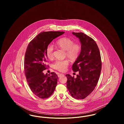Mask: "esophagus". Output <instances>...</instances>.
Wrapping results in <instances>:
<instances>
[{
  "label": "esophagus",
  "mask_w": 124,
  "mask_h": 124,
  "mask_svg": "<svg viewBox=\"0 0 124 124\" xmlns=\"http://www.w3.org/2000/svg\"><path fill=\"white\" fill-rule=\"evenodd\" d=\"M64 74H62V73H58V76L59 77H61V76H64Z\"/></svg>",
  "instance_id": "34e87169"
}]
</instances>
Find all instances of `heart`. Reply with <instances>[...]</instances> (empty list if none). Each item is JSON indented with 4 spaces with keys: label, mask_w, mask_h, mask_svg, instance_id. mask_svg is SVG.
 I'll list each match as a JSON object with an SVG mask.
<instances>
[{
    "label": "heart",
    "mask_w": 124,
    "mask_h": 124,
    "mask_svg": "<svg viewBox=\"0 0 124 124\" xmlns=\"http://www.w3.org/2000/svg\"><path fill=\"white\" fill-rule=\"evenodd\" d=\"M58 47L65 50V55L72 61H75L78 58L81 51V46L78 43H74L72 39L68 37H62L55 42ZM54 47L52 44L48 45L46 48V53L49 59L53 57ZM69 65L68 59L58 60L53 64V68L58 71L63 72L66 71Z\"/></svg>",
    "instance_id": "heart-1"
}]
</instances>
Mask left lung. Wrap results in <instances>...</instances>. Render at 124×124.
<instances>
[{
    "label": "left lung",
    "mask_w": 124,
    "mask_h": 124,
    "mask_svg": "<svg viewBox=\"0 0 124 124\" xmlns=\"http://www.w3.org/2000/svg\"><path fill=\"white\" fill-rule=\"evenodd\" d=\"M79 39L81 51L72 66V70L78 72L76 78L69 74L67 78V88L71 96L76 99L85 98L94 90L98 82L101 70L100 52L96 43L83 32H72Z\"/></svg>",
    "instance_id": "8db88e82"
}]
</instances>
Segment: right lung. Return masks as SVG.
Masks as SVG:
<instances>
[{
    "instance_id": "add662e5",
    "label": "right lung",
    "mask_w": 124,
    "mask_h": 124,
    "mask_svg": "<svg viewBox=\"0 0 124 124\" xmlns=\"http://www.w3.org/2000/svg\"><path fill=\"white\" fill-rule=\"evenodd\" d=\"M64 31H43L29 43L25 53L24 74L32 92L40 99H47L53 93L57 84L58 77L53 72L46 75L42 72L48 65L46 63L47 46Z\"/></svg>"
}]
</instances>
